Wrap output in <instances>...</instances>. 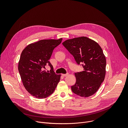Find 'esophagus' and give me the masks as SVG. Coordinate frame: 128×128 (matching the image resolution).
I'll return each mask as SVG.
<instances>
[{
	"label": "esophagus",
	"instance_id": "esophagus-1",
	"mask_svg": "<svg viewBox=\"0 0 128 128\" xmlns=\"http://www.w3.org/2000/svg\"><path fill=\"white\" fill-rule=\"evenodd\" d=\"M68 75V74H62V76H67Z\"/></svg>",
	"mask_w": 128,
	"mask_h": 128
}]
</instances>
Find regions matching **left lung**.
I'll list each match as a JSON object with an SVG mask.
<instances>
[{
    "instance_id": "obj_1",
    "label": "left lung",
    "mask_w": 128,
    "mask_h": 128,
    "mask_svg": "<svg viewBox=\"0 0 128 128\" xmlns=\"http://www.w3.org/2000/svg\"><path fill=\"white\" fill-rule=\"evenodd\" d=\"M84 70L75 73L76 82L71 86L74 94L84 97L94 94L104 80L106 58L100 46L86 37L68 40L62 43Z\"/></svg>"
}]
</instances>
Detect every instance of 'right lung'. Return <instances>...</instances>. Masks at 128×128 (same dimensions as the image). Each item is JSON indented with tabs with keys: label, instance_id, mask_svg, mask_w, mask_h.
<instances>
[{
	"label": "right lung",
	"instance_id": "add662e5",
	"mask_svg": "<svg viewBox=\"0 0 128 128\" xmlns=\"http://www.w3.org/2000/svg\"><path fill=\"white\" fill-rule=\"evenodd\" d=\"M62 40H41L29 44L21 53L18 70L24 87L36 98L43 99L50 95L60 81L61 75L55 74L48 60ZM48 64L51 68L50 72L44 70Z\"/></svg>",
	"mask_w": 128,
	"mask_h": 128
}]
</instances>
